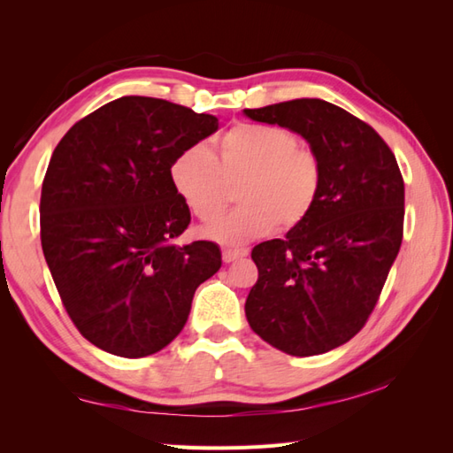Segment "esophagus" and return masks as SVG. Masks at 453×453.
Wrapping results in <instances>:
<instances>
[{"instance_id": "1", "label": "esophagus", "mask_w": 453, "mask_h": 453, "mask_svg": "<svg viewBox=\"0 0 453 453\" xmlns=\"http://www.w3.org/2000/svg\"><path fill=\"white\" fill-rule=\"evenodd\" d=\"M247 257V249H224V263H234Z\"/></svg>"}]
</instances>
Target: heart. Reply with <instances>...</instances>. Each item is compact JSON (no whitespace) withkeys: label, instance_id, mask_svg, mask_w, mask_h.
Masks as SVG:
<instances>
[{"label":"heart","instance_id":"obj_1","mask_svg":"<svg viewBox=\"0 0 453 453\" xmlns=\"http://www.w3.org/2000/svg\"><path fill=\"white\" fill-rule=\"evenodd\" d=\"M169 177L182 202L206 234L224 245L300 226L310 218L323 185L317 153L297 146L296 134L271 124H235L216 140L214 153L192 146L171 163ZM240 187L244 206L224 222L217 219ZM219 224L216 225L215 221Z\"/></svg>","mask_w":453,"mask_h":453}]
</instances>
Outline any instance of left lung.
<instances>
[{"label": "left lung", "mask_w": 453, "mask_h": 453, "mask_svg": "<svg viewBox=\"0 0 453 453\" xmlns=\"http://www.w3.org/2000/svg\"><path fill=\"white\" fill-rule=\"evenodd\" d=\"M243 114L300 134L323 165L310 218L253 249L258 280L245 302L247 321L286 354L329 352L368 321L397 258L405 218L397 159L370 124L321 99Z\"/></svg>", "instance_id": "1"}]
</instances>
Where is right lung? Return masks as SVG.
Returning a JSON list of instances; mask_svg holds the SVG:
<instances>
[{"label":"right lung","mask_w":453,"mask_h":453,"mask_svg":"<svg viewBox=\"0 0 453 453\" xmlns=\"http://www.w3.org/2000/svg\"><path fill=\"white\" fill-rule=\"evenodd\" d=\"M218 127L211 114L130 95L56 146L41 195L42 253L67 315L97 349L122 358L165 349L196 288L219 271L216 243H173L190 210L169 177Z\"/></svg>","instance_id":"add662e5"}]
</instances>
